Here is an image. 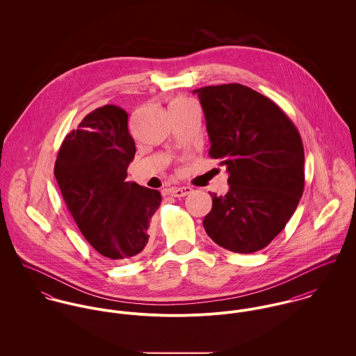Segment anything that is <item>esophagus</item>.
<instances>
[{"mask_svg":"<svg viewBox=\"0 0 356 356\" xmlns=\"http://www.w3.org/2000/svg\"><path fill=\"white\" fill-rule=\"evenodd\" d=\"M191 193H192V188H189V186H181V188H171L170 189V195L172 197H185Z\"/></svg>","mask_w":356,"mask_h":356,"instance_id":"obj_1","label":"esophagus"}]
</instances>
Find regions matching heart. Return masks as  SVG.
<instances>
[{
  "mask_svg": "<svg viewBox=\"0 0 356 356\" xmlns=\"http://www.w3.org/2000/svg\"><path fill=\"white\" fill-rule=\"evenodd\" d=\"M188 105H193V102H191V100H188V99L179 97V99H175V100L171 102L170 108H171V106H188Z\"/></svg>",
  "mask_w": 356,
  "mask_h": 356,
  "instance_id": "b5f03b06",
  "label": "heart"
}]
</instances>
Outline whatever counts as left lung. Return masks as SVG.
Returning a JSON list of instances; mask_svg holds the SVG:
<instances>
[{"label": "left lung", "mask_w": 356, "mask_h": 356, "mask_svg": "<svg viewBox=\"0 0 356 356\" xmlns=\"http://www.w3.org/2000/svg\"><path fill=\"white\" fill-rule=\"evenodd\" d=\"M203 108L211 148L229 172L225 196L211 193L203 220L220 247L252 254L267 247L296 211L305 191V148L282 109L240 83L193 90Z\"/></svg>", "instance_id": "8db88e82"}]
</instances>
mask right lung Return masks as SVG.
<instances>
[{"instance_id":"right-lung-1","label":"right lung","mask_w":356,"mask_h":356,"mask_svg":"<svg viewBox=\"0 0 356 356\" xmlns=\"http://www.w3.org/2000/svg\"><path fill=\"white\" fill-rule=\"evenodd\" d=\"M127 112L104 105L64 138L54 164L63 199L83 237L102 256L127 259L149 240V220L161 203L159 191L127 182L136 144Z\"/></svg>"}]
</instances>
